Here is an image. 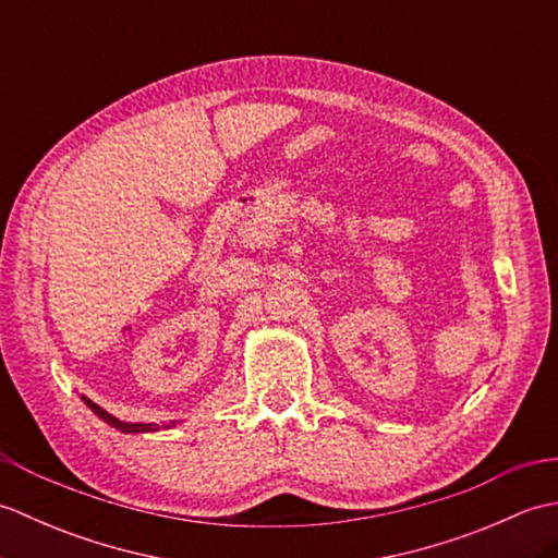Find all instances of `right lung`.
I'll use <instances>...</instances> for the list:
<instances>
[{
	"instance_id": "add662e5",
	"label": "right lung",
	"mask_w": 558,
	"mask_h": 558,
	"mask_svg": "<svg viewBox=\"0 0 558 558\" xmlns=\"http://www.w3.org/2000/svg\"><path fill=\"white\" fill-rule=\"evenodd\" d=\"M83 402H86V405L98 414L100 420H105L108 424H112L114 429H120V432H124V434H144V432H158V424H129V422H120L117 417H112V414H108L105 412L100 405H96V402L93 400H88L86 396H83ZM174 424V422H172Z\"/></svg>"
}]
</instances>
